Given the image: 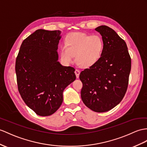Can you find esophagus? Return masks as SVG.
<instances>
[{
    "label": "esophagus",
    "mask_w": 147,
    "mask_h": 147,
    "mask_svg": "<svg viewBox=\"0 0 147 147\" xmlns=\"http://www.w3.org/2000/svg\"><path fill=\"white\" fill-rule=\"evenodd\" d=\"M80 73V71L79 70L76 69V70H75V74H76V75L77 78H78V77H79Z\"/></svg>",
    "instance_id": "obj_1"
}]
</instances>
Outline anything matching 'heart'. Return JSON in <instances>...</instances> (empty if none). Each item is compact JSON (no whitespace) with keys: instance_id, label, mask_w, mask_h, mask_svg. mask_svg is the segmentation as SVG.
<instances>
[{"instance_id":"1","label":"heart","mask_w":147,"mask_h":147,"mask_svg":"<svg viewBox=\"0 0 147 147\" xmlns=\"http://www.w3.org/2000/svg\"><path fill=\"white\" fill-rule=\"evenodd\" d=\"M65 46L60 47V59L65 63L72 62L74 55L78 66L88 68L97 62L103 54L104 41L98 35L71 32L64 39Z\"/></svg>"}]
</instances>
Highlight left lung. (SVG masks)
I'll use <instances>...</instances> for the list:
<instances>
[{
    "mask_svg": "<svg viewBox=\"0 0 147 147\" xmlns=\"http://www.w3.org/2000/svg\"><path fill=\"white\" fill-rule=\"evenodd\" d=\"M102 36L105 47L98 61L80 74L83 84L81 98L96 112H105L121 101L127 92L131 70V58L126 43L112 28H95Z\"/></svg>",
    "mask_w": 147,
    "mask_h": 147,
    "instance_id": "8db88e82",
    "label": "left lung"
}]
</instances>
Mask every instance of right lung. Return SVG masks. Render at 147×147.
<instances>
[{
    "label": "right lung",
    "mask_w": 147,
    "mask_h": 147,
    "mask_svg": "<svg viewBox=\"0 0 147 147\" xmlns=\"http://www.w3.org/2000/svg\"><path fill=\"white\" fill-rule=\"evenodd\" d=\"M59 30L38 29L23 41L16 61L18 90L26 104L40 116L59 109L63 92L76 78L72 67L58 60Z\"/></svg>",
    "instance_id": "right-lung-1"
}]
</instances>
